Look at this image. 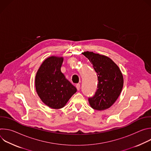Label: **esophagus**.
I'll return each instance as SVG.
<instances>
[{
    "instance_id": "1",
    "label": "esophagus",
    "mask_w": 151,
    "mask_h": 151,
    "mask_svg": "<svg viewBox=\"0 0 151 151\" xmlns=\"http://www.w3.org/2000/svg\"><path fill=\"white\" fill-rule=\"evenodd\" d=\"M76 88L77 90H78V91L80 90V84L79 83H77L76 85Z\"/></svg>"
}]
</instances>
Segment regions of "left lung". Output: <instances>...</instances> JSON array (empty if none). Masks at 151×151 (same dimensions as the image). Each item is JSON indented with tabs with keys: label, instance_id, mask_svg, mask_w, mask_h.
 Returning <instances> with one entry per match:
<instances>
[{
	"label": "left lung",
	"instance_id": "8db88e82",
	"mask_svg": "<svg viewBox=\"0 0 151 151\" xmlns=\"http://www.w3.org/2000/svg\"><path fill=\"white\" fill-rule=\"evenodd\" d=\"M83 54L93 64L98 78L96 92L88 98L89 103L92 108L97 111L109 108L122 91L124 84L122 73L109 57L89 51L84 52Z\"/></svg>",
	"mask_w": 151,
	"mask_h": 151
}]
</instances>
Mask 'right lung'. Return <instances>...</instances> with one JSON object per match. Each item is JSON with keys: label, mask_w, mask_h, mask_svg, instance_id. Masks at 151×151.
<instances>
[{"label": "right lung", "mask_w": 151, "mask_h": 151, "mask_svg": "<svg viewBox=\"0 0 151 151\" xmlns=\"http://www.w3.org/2000/svg\"><path fill=\"white\" fill-rule=\"evenodd\" d=\"M63 61V57L52 56L47 58L41 64L35 78L38 96L52 109L62 108L77 91L61 72Z\"/></svg>", "instance_id": "add662e5"}]
</instances>
